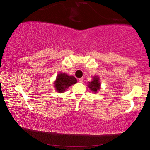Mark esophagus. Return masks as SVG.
<instances>
[{
  "label": "esophagus",
  "mask_w": 150,
  "mask_h": 150,
  "mask_svg": "<svg viewBox=\"0 0 150 150\" xmlns=\"http://www.w3.org/2000/svg\"><path fill=\"white\" fill-rule=\"evenodd\" d=\"M79 81L80 83H83V78L79 79Z\"/></svg>",
  "instance_id": "esophagus-1"
}]
</instances>
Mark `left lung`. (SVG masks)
<instances>
[{
  "label": "left lung",
  "instance_id": "left-lung-1",
  "mask_svg": "<svg viewBox=\"0 0 150 150\" xmlns=\"http://www.w3.org/2000/svg\"><path fill=\"white\" fill-rule=\"evenodd\" d=\"M87 87L90 88V90L93 93H97L100 89V78L98 77V76H94L93 77V80L91 82H88Z\"/></svg>",
  "mask_w": 150,
  "mask_h": 150
}]
</instances>
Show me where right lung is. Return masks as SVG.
Masks as SVG:
<instances>
[{
  "instance_id": "add662e5",
  "label": "right lung",
  "mask_w": 150,
  "mask_h": 150,
  "mask_svg": "<svg viewBox=\"0 0 150 150\" xmlns=\"http://www.w3.org/2000/svg\"><path fill=\"white\" fill-rule=\"evenodd\" d=\"M77 81L73 75H69L65 73H58L54 85L55 91L59 93H64L70 86L77 83Z\"/></svg>"
}]
</instances>
